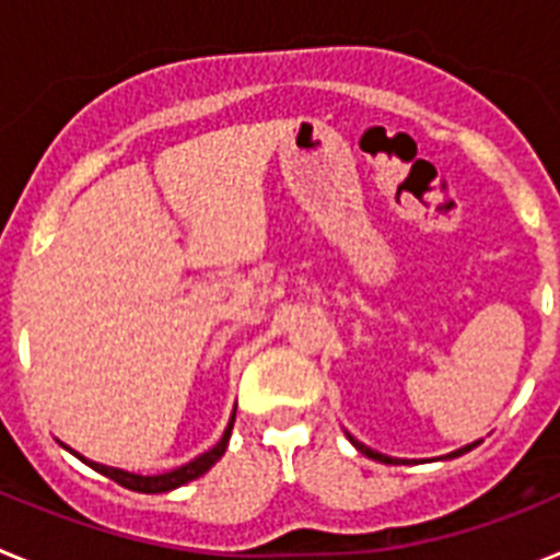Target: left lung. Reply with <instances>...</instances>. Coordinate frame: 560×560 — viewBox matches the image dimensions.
Listing matches in <instances>:
<instances>
[{
    "label": "left lung",
    "instance_id": "left-lung-1",
    "mask_svg": "<svg viewBox=\"0 0 560 560\" xmlns=\"http://www.w3.org/2000/svg\"><path fill=\"white\" fill-rule=\"evenodd\" d=\"M350 438V434H348ZM350 443H353L355 448H359L361 454H364V457H370V459H378V463H387V465H393V463H398V459H393V457H387V454H381V452H373V448L370 446H364V443H359V440H353L350 438ZM477 446V443H471V446H465V448H459V452H452V454H446V457H459V454H465V452H471V448Z\"/></svg>",
    "mask_w": 560,
    "mask_h": 560
}]
</instances>
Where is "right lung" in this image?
Segmentation results:
<instances>
[{
  "label": "right lung",
  "instance_id": "obj_1",
  "mask_svg": "<svg viewBox=\"0 0 560 560\" xmlns=\"http://www.w3.org/2000/svg\"><path fill=\"white\" fill-rule=\"evenodd\" d=\"M232 423H235V415L230 418V427H226L224 438L215 443V446L210 448V452L199 454L196 459H190V463L179 465V468H173V471L167 474H156V477H142V474H131V471H122V468H112V465H101V463H92V459L81 457L78 452H69L75 454L78 459H83L86 465H92L97 474H103V477L114 479L117 485H122V488H128V491H137V493H167L173 491V488H182V485L192 482V479H199L201 474H207L212 468V465L219 463L221 457H224L226 452V443H230V434H232Z\"/></svg>",
  "mask_w": 560,
  "mask_h": 560
}]
</instances>
